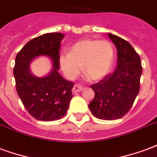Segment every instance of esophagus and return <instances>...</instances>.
<instances>
[{
	"mask_svg": "<svg viewBox=\"0 0 157 157\" xmlns=\"http://www.w3.org/2000/svg\"><path fill=\"white\" fill-rule=\"evenodd\" d=\"M82 89H83V87H82V86H81L75 85L74 86H73V89H72V92H73V93H77V92H81Z\"/></svg>",
	"mask_w": 157,
	"mask_h": 157,
	"instance_id": "34e87169",
	"label": "esophagus"
}]
</instances>
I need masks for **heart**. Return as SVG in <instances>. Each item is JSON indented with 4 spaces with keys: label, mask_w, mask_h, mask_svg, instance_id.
<instances>
[{
    "label": "heart",
    "mask_w": 157,
    "mask_h": 157,
    "mask_svg": "<svg viewBox=\"0 0 157 157\" xmlns=\"http://www.w3.org/2000/svg\"><path fill=\"white\" fill-rule=\"evenodd\" d=\"M113 48L107 40L83 39L72 46L71 53L59 57V65L68 78L73 79L82 70L92 81L109 74L113 62Z\"/></svg>",
    "instance_id": "heart-1"
}]
</instances>
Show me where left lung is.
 Here are the masks:
<instances>
[{"label": "left lung", "mask_w": 157, "mask_h": 157, "mask_svg": "<svg viewBox=\"0 0 157 157\" xmlns=\"http://www.w3.org/2000/svg\"><path fill=\"white\" fill-rule=\"evenodd\" d=\"M108 34L117 48V66L113 73L91 86L95 97L88 107L96 118L115 120L129 111L138 95L142 66L140 56L128 42Z\"/></svg>", "instance_id": "8db88e82"}]
</instances>
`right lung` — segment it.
<instances>
[{
	"label": "right lung",
	"mask_w": 157,
	"mask_h": 157,
	"mask_svg": "<svg viewBox=\"0 0 157 157\" xmlns=\"http://www.w3.org/2000/svg\"><path fill=\"white\" fill-rule=\"evenodd\" d=\"M65 36L51 33L28 42L16 56L13 75L16 89L30 115L41 121H55L63 118L71 100L74 83L65 80L59 69L60 42ZM48 56L53 67L48 75H33L29 65L37 57Z\"/></svg>",
	"instance_id": "add662e5"
}]
</instances>
